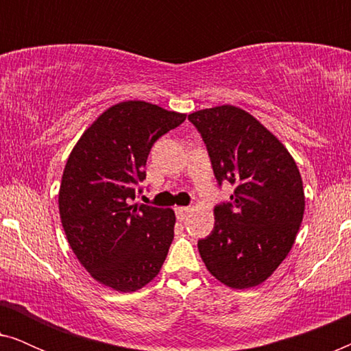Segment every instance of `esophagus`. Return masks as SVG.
Returning <instances> with one entry per match:
<instances>
[{"instance_id": "1", "label": "esophagus", "mask_w": 351, "mask_h": 351, "mask_svg": "<svg viewBox=\"0 0 351 351\" xmlns=\"http://www.w3.org/2000/svg\"><path fill=\"white\" fill-rule=\"evenodd\" d=\"M191 213L190 208H185V206H180V208H176V215L179 220H185Z\"/></svg>"}]
</instances>
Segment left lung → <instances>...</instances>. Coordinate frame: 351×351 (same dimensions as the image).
<instances>
[{"mask_svg": "<svg viewBox=\"0 0 351 351\" xmlns=\"http://www.w3.org/2000/svg\"><path fill=\"white\" fill-rule=\"evenodd\" d=\"M201 134L217 184L234 186L214 208L215 223L198 241L208 270L233 289L267 280L289 254L305 209L302 177L285 145L233 105L189 114Z\"/></svg>", "mask_w": 351, "mask_h": 351, "instance_id": "obj_1", "label": "left lung"}]
</instances>
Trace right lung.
Returning a JSON list of instances; mask_svg holds the SVG:
<instances>
[{"label":"right lung","instance_id":"right-lung-1","mask_svg":"<svg viewBox=\"0 0 351 351\" xmlns=\"http://www.w3.org/2000/svg\"><path fill=\"white\" fill-rule=\"evenodd\" d=\"M185 117L143 100L117 104L95 119L66 160L62 227L81 265L114 291L141 289L166 261L174 210L131 201L147 177L153 143Z\"/></svg>","mask_w":351,"mask_h":351}]
</instances>
